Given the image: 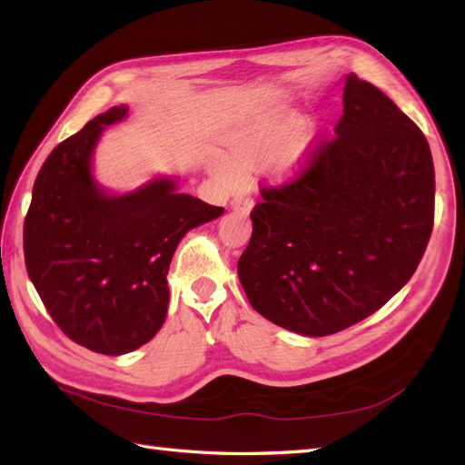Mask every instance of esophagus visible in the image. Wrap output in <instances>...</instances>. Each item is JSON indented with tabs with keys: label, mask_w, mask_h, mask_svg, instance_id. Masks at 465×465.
I'll list each match as a JSON object with an SVG mask.
<instances>
[{
	"label": "esophagus",
	"mask_w": 465,
	"mask_h": 465,
	"mask_svg": "<svg viewBox=\"0 0 465 465\" xmlns=\"http://www.w3.org/2000/svg\"><path fill=\"white\" fill-rule=\"evenodd\" d=\"M232 210L250 213L253 210V200H252V197H233V200H232Z\"/></svg>",
	"instance_id": "obj_1"
}]
</instances>
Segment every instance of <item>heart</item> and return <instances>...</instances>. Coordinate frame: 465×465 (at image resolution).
<instances>
[{
	"mask_svg": "<svg viewBox=\"0 0 465 465\" xmlns=\"http://www.w3.org/2000/svg\"><path fill=\"white\" fill-rule=\"evenodd\" d=\"M302 124V114L285 107L250 117L232 137V155L215 153L212 157L210 167L217 183L225 190H235L248 177L245 167L260 162L268 163L270 173L278 182L298 180L310 163L315 134L313 127H305L294 138Z\"/></svg>",
	"mask_w": 465,
	"mask_h": 465,
	"instance_id": "b5f03b06",
	"label": "heart"
}]
</instances>
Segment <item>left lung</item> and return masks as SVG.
<instances>
[{
	"mask_svg": "<svg viewBox=\"0 0 465 465\" xmlns=\"http://www.w3.org/2000/svg\"><path fill=\"white\" fill-rule=\"evenodd\" d=\"M436 175L420 127L378 87L345 75L335 137L293 183L263 190L238 262L252 308L323 338L378 312L416 272Z\"/></svg>",
	"mask_w": 465,
	"mask_h": 465,
	"instance_id": "left-lung-1",
	"label": "left lung"
}]
</instances>
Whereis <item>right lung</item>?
I'll return each instance as SVG.
<instances>
[{"label":"right lung","mask_w":465,"mask_h":465,"mask_svg":"<svg viewBox=\"0 0 465 465\" xmlns=\"http://www.w3.org/2000/svg\"><path fill=\"white\" fill-rule=\"evenodd\" d=\"M125 117L127 105H115L49 153L24 223L25 268L49 315L69 340L105 355L130 353L160 331L177 243L223 213L183 193L175 175L105 190L95 147Z\"/></svg>","instance_id":"right-lung-1"}]
</instances>
